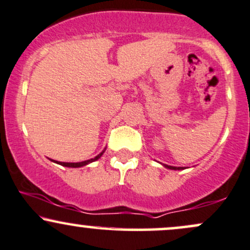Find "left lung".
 Segmentation results:
<instances>
[{"mask_svg":"<svg viewBox=\"0 0 250 250\" xmlns=\"http://www.w3.org/2000/svg\"><path fill=\"white\" fill-rule=\"evenodd\" d=\"M163 166L168 169H173V170H182V169H185L183 167H173V166H168V165H163Z\"/></svg>","mask_w":250,"mask_h":250,"instance_id":"8db88e82","label":"left lung"}]
</instances>
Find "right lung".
<instances>
[{"mask_svg":"<svg viewBox=\"0 0 250 250\" xmlns=\"http://www.w3.org/2000/svg\"><path fill=\"white\" fill-rule=\"evenodd\" d=\"M104 150H105V149H104ZM104 150H103L102 153H100L99 155H97V156L94 157V159L87 160V161H82V162H59V161H54V160H51V161H53V162H56V163H59V165H61V166H64V167H69V168H79V167H83V166H87V165H89V163H91V162L96 161V160H99L100 157H101L102 155H103V153H104Z\"/></svg>","mask_w":250,"mask_h":250,"instance_id":"add662e5","label":"right lung"}]
</instances>
